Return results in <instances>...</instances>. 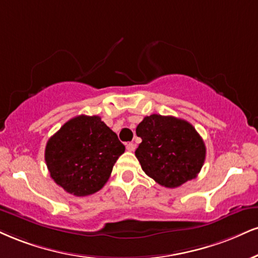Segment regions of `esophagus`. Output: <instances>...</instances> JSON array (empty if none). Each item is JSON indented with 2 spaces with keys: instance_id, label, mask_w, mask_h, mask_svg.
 I'll use <instances>...</instances> for the list:
<instances>
[{
  "instance_id": "34e87169",
  "label": "esophagus",
  "mask_w": 258,
  "mask_h": 258,
  "mask_svg": "<svg viewBox=\"0 0 258 258\" xmlns=\"http://www.w3.org/2000/svg\"><path fill=\"white\" fill-rule=\"evenodd\" d=\"M126 149H127V151H135L136 145L133 144V143H127V144H126Z\"/></svg>"
}]
</instances>
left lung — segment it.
I'll use <instances>...</instances> for the list:
<instances>
[{
    "label": "left lung",
    "mask_w": 258,
    "mask_h": 258,
    "mask_svg": "<svg viewBox=\"0 0 258 258\" xmlns=\"http://www.w3.org/2000/svg\"><path fill=\"white\" fill-rule=\"evenodd\" d=\"M142 143L136 157L145 174L174 188L195 179L206 160V145L194 126L174 116L153 114L136 128Z\"/></svg>",
    "instance_id": "8db88e82"
}]
</instances>
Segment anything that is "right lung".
<instances>
[{"label": "right lung", "mask_w": 258, "mask_h": 258, "mask_svg": "<svg viewBox=\"0 0 258 258\" xmlns=\"http://www.w3.org/2000/svg\"><path fill=\"white\" fill-rule=\"evenodd\" d=\"M123 153L125 145L101 117L79 115L68 120L49 139L45 162L58 186L84 197L103 187Z\"/></svg>", "instance_id": "right-lung-1"}]
</instances>
